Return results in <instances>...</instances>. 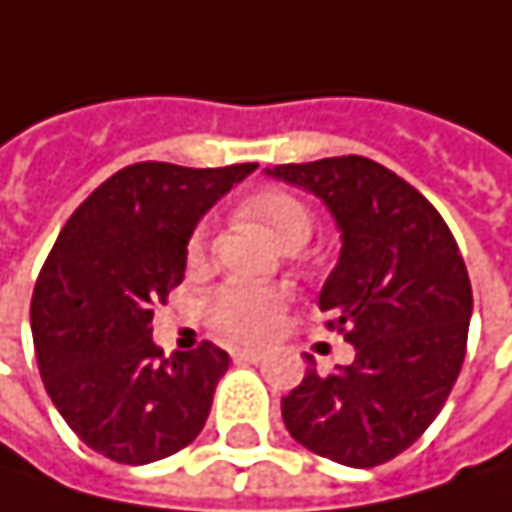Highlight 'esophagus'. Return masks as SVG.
Masks as SVG:
<instances>
[{
    "instance_id": "34e87169",
    "label": "esophagus",
    "mask_w": 512,
    "mask_h": 512,
    "mask_svg": "<svg viewBox=\"0 0 512 512\" xmlns=\"http://www.w3.org/2000/svg\"><path fill=\"white\" fill-rule=\"evenodd\" d=\"M265 359V350H259V347H242V350H233V362L239 364H256Z\"/></svg>"
}]
</instances>
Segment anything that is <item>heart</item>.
<instances>
[{
    "mask_svg": "<svg viewBox=\"0 0 512 512\" xmlns=\"http://www.w3.org/2000/svg\"><path fill=\"white\" fill-rule=\"evenodd\" d=\"M245 213L265 227L270 239L282 250H299L313 236V213L302 199L282 190L256 193L245 202ZM210 227L199 225L190 236L187 256L199 262L205 256ZM287 293L279 287H259L247 282H227L207 296V322L233 342H265L270 339L285 313Z\"/></svg>",
    "mask_w": 512,
    "mask_h": 512,
    "instance_id": "heart-1",
    "label": "heart"
}]
</instances>
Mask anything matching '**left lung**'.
I'll return each instance as SVG.
<instances>
[{"instance_id": "8db88e82", "label": "left lung", "mask_w": 512, "mask_h": 512, "mask_svg": "<svg viewBox=\"0 0 512 512\" xmlns=\"http://www.w3.org/2000/svg\"><path fill=\"white\" fill-rule=\"evenodd\" d=\"M319 196L342 230V253L319 293L330 330L356 347L282 399L296 442L347 467L396 459L447 402L467 350L473 290L439 210L402 176L364 156L267 168Z\"/></svg>"}]
</instances>
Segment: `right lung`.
Here are the masks:
<instances>
[{
	"mask_svg": "<svg viewBox=\"0 0 512 512\" xmlns=\"http://www.w3.org/2000/svg\"><path fill=\"white\" fill-rule=\"evenodd\" d=\"M256 168H122L50 250L30 302L39 373L70 430L110 462H159L205 427L230 356L210 342L165 356L150 322L185 279L193 227Z\"/></svg>",
	"mask_w": 512,
	"mask_h": 512,
	"instance_id": "add662e5",
	"label": "right lung"
}]
</instances>
